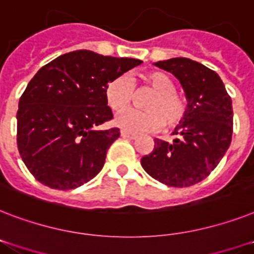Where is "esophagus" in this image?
<instances>
[{
    "mask_svg": "<svg viewBox=\"0 0 254 254\" xmlns=\"http://www.w3.org/2000/svg\"><path fill=\"white\" fill-rule=\"evenodd\" d=\"M121 137L127 138V139H137V135H135V134H131L129 133V131L125 130H121Z\"/></svg>",
    "mask_w": 254,
    "mask_h": 254,
    "instance_id": "1",
    "label": "esophagus"
}]
</instances>
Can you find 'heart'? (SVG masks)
Instances as JSON below:
<instances>
[{
	"label": "heart",
	"instance_id": "1",
	"mask_svg": "<svg viewBox=\"0 0 254 254\" xmlns=\"http://www.w3.org/2000/svg\"><path fill=\"white\" fill-rule=\"evenodd\" d=\"M141 80L154 91L142 102L145 111H127L116 117L115 124L131 133L155 130L162 124L166 129L177 127L187 115V102L175 91L174 80L159 70L142 74ZM104 95L107 104L115 112H121L133 102V87L121 75L107 84Z\"/></svg>",
	"mask_w": 254,
	"mask_h": 254
}]
</instances>
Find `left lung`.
Returning a JSON list of instances; mask_svg holds the SVG:
<instances>
[{
	"label": "left lung",
	"instance_id": "left-lung-1",
	"mask_svg": "<svg viewBox=\"0 0 254 254\" xmlns=\"http://www.w3.org/2000/svg\"><path fill=\"white\" fill-rule=\"evenodd\" d=\"M154 65L180 80L188 100L187 115L175 127L174 142L155 138L154 150L141 164L162 184L190 187L209 176L230 147L232 100L219 75L197 61L175 57Z\"/></svg>",
	"mask_w": 254,
	"mask_h": 254
}]
</instances>
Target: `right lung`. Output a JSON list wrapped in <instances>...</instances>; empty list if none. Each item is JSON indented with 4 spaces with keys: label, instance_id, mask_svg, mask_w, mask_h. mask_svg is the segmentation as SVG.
<instances>
[{
    "label": "right lung",
    "instance_id": "right-lung-1",
    "mask_svg": "<svg viewBox=\"0 0 254 254\" xmlns=\"http://www.w3.org/2000/svg\"><path fill=\"white\" fill-rule=\"evenodd\" d=\"M142 61L80 49L41 67L27 84L16 113L20 158L35 179L69 190L102 171L120 130L98 127L113 117L107 84Z\"/></svg>",
    "mask_w": 254,
    "mask_h": 254
}]
</instances>
